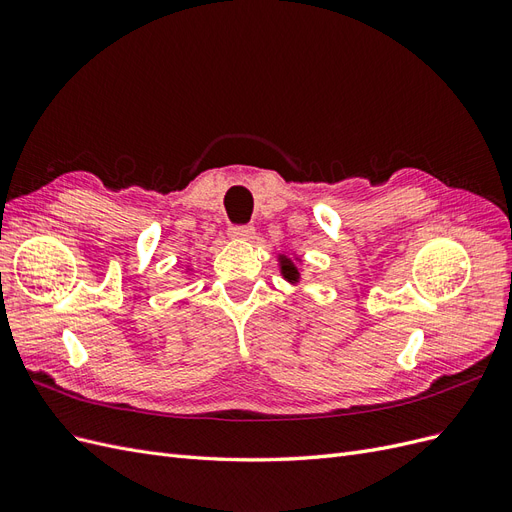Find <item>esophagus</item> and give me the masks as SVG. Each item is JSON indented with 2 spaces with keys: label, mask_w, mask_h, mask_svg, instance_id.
Segmentation results:
<instances>
[{
  "label": "esophagus",
  "mask_w": 512,
  "mask_h": 512,
  "mask_svg": "<svg viewBox=\"0 0 512 512\" xmlns=\"http://www.w3.org/2000/svg\"><path fill=\"white\" fill-rule=\"evenodd\" d=\"M228 235L232 239H239V241H250V239H254L256 230H254V226H232L228 230Z\"/></svg>",
  "instance_id": "1"
}]
</instances>
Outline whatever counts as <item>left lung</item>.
<instances>
[{"mask_svg": "<svg viewBox=\"0 0 512 512\" xmlns=\"http://www.w3.org/2000/svg\"><path fill=\"white\" fill-rule=\"evenodd\" d=\"M280 271H282V277L286 282H290V284H299V280H301V269L294 265V260L292 258H288L286 254H280Z\"/></svg>", "mask_w": 512, "mask_h": 512, "instance_id": "8db88e82", "label": "left lung"}]
</instances>
